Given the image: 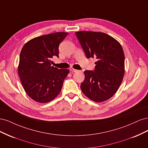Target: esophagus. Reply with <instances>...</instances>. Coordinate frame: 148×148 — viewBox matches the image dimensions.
Wrapping results in <instances>:
<instances>
[{
  "mask_svg": "<svg viewBox=\"0 0 148 148\" xmlns=\"http://www.w3.org/2000/svg\"><path fill=\"white\" fill-rule=\"evenodd\" d=\"M70 71L73 73H76V72H77V71H78V70H76V69H71Z\"/></svg>",
  "mask_w": 148,
  "mask_h": 148,
  "instance_id": "obj_1",
  "label": "esophagus"
}]
</instances>
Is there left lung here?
Returning a JSON list of instances; mask_svg holds the SVG:
<instances>
[{
    "label": "left lung",
    "mask_w": 148,
    "mask_h": 148,
    "mask_svg": "<svg viewBox=\"0 0 148 148\" xmlns=\"http://www.w3.org/2000/svg\"><path fill=\"white\" fill-rule=\"evenodd\" d=\"M88 59L95 57V69L85 70L81 89L89 99L101 102L112 97L122 82L125 73V55L120 44L101 32L75 33Z\"/></svg>",
    "instance_id": "1"
}]
</instances>
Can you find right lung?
<instances>
[{
  "instance_id": "1",
  "label": "right lung",
  "mask_w": 148,
  "mask_h": 148,
  "mask_svg": "<svg viewBox=\"0 0 148 148\" xmlns=\"http://www.w3.org/2000/svg\"><path fill=\"white\" fill-rule=\"evenodd\" d=\"M68 33L57 32L34 38L22 48L18 73L26 94L34 101L46 103L59 95L68 69L51 65L59 57V46Z\"/></svg>"
}]
</instances>
